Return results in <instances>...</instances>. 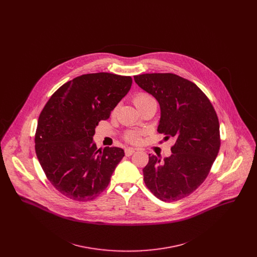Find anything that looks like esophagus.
I'll return each instance as SVG.
<instances>
[{"label": "esophagus", "mask_w": 257, "mask_h": 257, "mask_svg": "<svg viewBox=\"0 0 257 257\" xmlns=\"http://www.w3.org/2000/svg\"><path fill=\"white\" fill-rule=\"evenodd\" d=\"M135 151H136V149H135V148L128 147V148H126V149H125V154H126V156H131L132 154H134Z\"/></svg>", "instance_id": "34e87169"}]
</instances>
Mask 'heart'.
Returning a JSON list of instances; mask_svg holds the SVG:
<instances>
[{
  "label": "heart",
  "instance_id": "b5f03b06",
  "mask_svg": "<svg viewBox=\"0 0 257 257\" xmlns=\"http://www.w3.org/2000/svg\"><path fill=\"white\" fill-rule=\"evenodd\" d=\"M154 101V99L151 97L149 94L145 93V92H140L137 93L133 98V102H134L135 106L138 108V110H140L143 106H145L147 103ZM126 139L131 142V143H137L139 142L140 138H139V134L136 132H129L126 135Z\"/></svg>",
  "mask_w": 257,
  "mask_h": 257
}]
</instances>
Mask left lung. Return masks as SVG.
I'll return each mask as SVG.
<instances>
[{
  "label": "left lung",
  "mask_w": 257,
  "mask_h": 257,
  "mask_svg": "<svg viewBox=\"0 0 257 257\" xmlns=\"http://www.w3.org/2000/svg\"><path fill=\"white\" fill-rule=\"evenodd\" d=\"M137 85L155 98L161 117L157 131L175 141L170 157L150 155L144 180L163 201L191 195L207 177L220 149V124L210 100L196 84L171 73L134 76Z\"/></svg>",
  "instance_id": "obj_1"
}]
</instances>
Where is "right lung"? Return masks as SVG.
Wrapping results in <instances>:
<instances>
[{
  "label": "right lung",
  "instance_id": "add662e5",
  "mask_svg": "<svg viewBox=\"0 0 257 257\" xmlns=\"http://www.w3.org/2000/svg\"><path fill=\"white\" fill-rule=\"evenodd\" d=\"M132 78L115 74H85L65 83L41 111L35 138L39 164L63 196L88 201L110 183L124 156L120 147L97 149L95 127L130 90Z\"/></svg>",
  "mask_w": 257,
  "mask_h": 257
}]
</instances>
